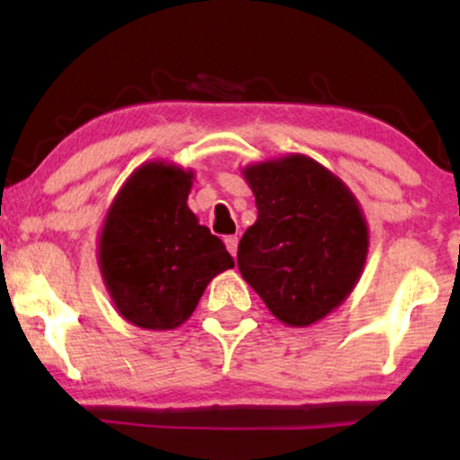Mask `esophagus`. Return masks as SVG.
Returning <instances> with one entry per match:
<instances>
[{
    "instance_id": "34e87169",
    "label": "esophagus",
    "mask_w": 460,
    "mask_h": 460,
    "mask_svg": "<svg viewBox=\"0 0 460 460\" xmlns=\"http://www.w3.org/2000/svg\"><path fill=\"white\" fill-rule=\"evenodd\" d=\"M225 244H226V251L231 252V255H237V244H240V240H237V235H226L225 237Z\"/></svg>"
}]
</instances>
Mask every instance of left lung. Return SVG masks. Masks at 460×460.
I'll list each match as a JSON object with an SVG mask.
<instances>
[{
	"label": "left lung",
	"mask_w": 460,
	"mask_h": 460,
	"mask_svg": "<svg viewBox=\"0 0 460 460\" xmlns=\"http://www.w3.org/2000/svg\"><path fill=\"white\" fill-rule=\"evenodd\" d=\"M257 220L237 246L242 279L279 322L315 324L350 296L369 231L350 188L303 153L242 168Z\"/></svg>",
	"instance_id": "1"
}]
</instances>
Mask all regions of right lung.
I'll list each match as a JSON object with an SVG mask.
<instances>
[{
	"instance_id": "1",
	"label": "right lung",
	"mask_w": 460,
	"mask_h": 460,
	"mask_svg": "<svg viewBox=\"0 0 460 460\" xmlns=\"http://www.w3.org/2000/svg\"><path fill=\"white\" fill-rule=\"evenodd\" d=\"M192 171L146 162L119 190L99 234V270L116 311L146 331H172L216 274L235 266L188 208Z\"/></svg>"
}]
</instances>
